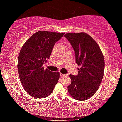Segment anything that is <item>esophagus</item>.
<instances>
[{"label": "esophagus", "instance_id": "esophagus-1", "mask_svg": "<svg viewBox=\"0 0 122 122\" xmlns=\"http://www.w3.org/2000/svg\"><path fill=\"white\" fill-rule=\"evenodd\" d=\"M60 76L61 77H65V76H66L67 74H62V73H60Z\"/></svg>", "mask_w": 122, "mask_h": 122}]
</instances>
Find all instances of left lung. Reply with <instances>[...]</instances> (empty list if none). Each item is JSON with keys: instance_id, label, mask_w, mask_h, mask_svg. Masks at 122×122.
<instances>
[{"instance_id": "1", "label": "left lung", "mask_w": 122, "mask_h": 122, "mask_svg": "<svg viewBox=\"0 0 122 122\" xmlns=\"http://www.w3.org/2000/svg\"><path fill=\"white\" fill-rule=\"evenodd\" d=\"M65 37L74 50L76 62L80 66L77 76L70 74L71 82L67 90L71 97L78 101L90 98L102 82L105 59L97 42L85 32L67 33Z\"/></svg>"}]
</instances>
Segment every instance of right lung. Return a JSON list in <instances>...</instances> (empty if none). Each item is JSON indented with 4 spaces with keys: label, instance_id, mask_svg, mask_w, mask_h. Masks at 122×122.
<instances>
[{
    "label": "right lung",
    "instance_id": "right-lung-1",
    "mask_svg": "<svg viewBox=\"0 0 122 122\" xmlns=\"http://www.w3.org/2000/svg\"><path fill=\"white\" fill-rule=\"evenodd\" d=\"M65 33L37 32L23 45L18 57L19 76L24 90L32 97L43 98L52 93L60 78L59 72L44 69L56 42Z\"/></svg>",
    "mask_w": 122,
    "mask_h": 122
}]
</instances>
